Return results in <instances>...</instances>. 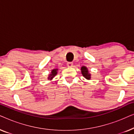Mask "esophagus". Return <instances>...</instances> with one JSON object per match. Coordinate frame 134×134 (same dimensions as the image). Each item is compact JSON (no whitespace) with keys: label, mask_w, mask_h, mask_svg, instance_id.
<instances>
[{"label":"esophagus","mask_w":134,"mask_h":134,"mask_svg":"<svg viewBox=\"0 0 134 134\" xmlns=\"http://www.w3.org/2000/svg\"><path fill=\"white\" fill-rule=\"evenodd\" d=\"M72 65H73L72 62H68L67 63V66L68 67H72Z\"/></svg>","instance_id":"obj_1"}]
</instances>
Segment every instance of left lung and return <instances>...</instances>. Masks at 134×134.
I'll return each mask as SVG.
<instances>
[{
    "label": "left lung",
    "instance_id": "8db88e82",
    "mask_svg": "<svg viewBox=\"0 0 134 134\" xmlns=\"http://www.w3.org/2000/svg\"><path fill=\"white\" fill-rule=\"evenodd\" d=\"M82 70V74L83 76L85 77L87 79H90V74L88 73V71L87 68L85 66H83L81 68Z\"/></svg>",
    "mask_w": 134,
    "mask_h": 134
}]
</instances>
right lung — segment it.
<instances>
[{
  "instance_id": "add662e5",
  "label": "right lung",
  "mask_w": 134,
  "mask_h": 134,
  "mask_svg": "<svg viewBox=\"0 0 134 134\" xmlns=\"http://www.w3.org/2000/svg\"><path fill=\"white\" fill-rule=\"evenodd\" d=\"M57 69H53V70L52 71V72H51V74H50V76H49L48 79H50L51 80L57 74Z\"/></svg>"
}]
</instances>
